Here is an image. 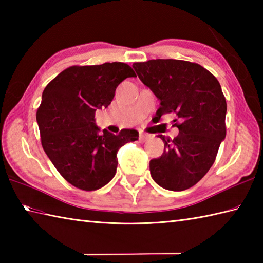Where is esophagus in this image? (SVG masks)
Instances as JSON below:
<instances>
[{
    "label": "esophagus",
    "mask_w": 263,
    "mask_h": 263,
    "mask_svg": "<svg viewBox=\"0 0 263 263\" xmlns=\"http://www.w3.org/2000/svg\"><path fill=\"white\" fill-rule=\"evenodd\" d=\"M149 139H150V137H149V136H147V135H143V133H141L140 137H139V141H140L141 143H143V142L148 141Z\"/></svg>",
    "instance_id": "1"
}]
</instances>
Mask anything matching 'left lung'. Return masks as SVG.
I'll list each match as a JSON object with an SVG mask.
<instances>
[{
  "label": "left lung",
  "mask_w": 263,
  "mask_h": 263,
  "mask_svg": "<svg viewBox=\"0 0 263 263\" xmlns=\"http://www.w3.org/2000/svg\"><path fill=\"white\" fill-rule=\"evenodd\" d=\"M143 85L160 100L159 116L174 113L181 123L174 139L159 136L164 153L150 160L153 180L166 190L195 185L215 163L226 137L227 104L216 77L198 63L182 60H149L133 63Z\"/></svg>",
  "instance_id": "1"
}]
</instances>
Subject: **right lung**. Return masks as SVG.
Wrapping results in <instances>:
<instances>
[{"instance_id": "right-lung-1", "label": "right lung", "mask_w": 263, "mask_h": 263, "mask_svg": "<svg viewBox=\"0 0 263 263\" xmlns=\"http://www.w3.org/2000/svg\"><path fill=\"white\" fill-rule=\"evenodd\" d=\"M137 77L122 62L73 65L48 83L36 119L44 152L64 180L83 191H95L114 177L117 150L136 141L139 132L124 128L113 135L95 124V111L108 107L116 87Z\"/></svg>"}]
</instances>
